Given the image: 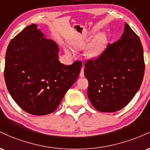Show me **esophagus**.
I'll return each mask as SVG.
<instances>
[{"instance_id": "obj_1", "label": "esophagus", "mask_w": 150, "mask_h": 150, "mask_svg": "<svg viewBox=\"0 0 150 150\" xmlns=\"http://www.w3.org/2000/svg\"><path fill=\"white\" fill-rule=\"evenodd\" d=\"M80 76L81 77H83L85 76V74H84V67H82V69H81V71H80Z\"/></svg>"}]
</instances>
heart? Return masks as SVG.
<instances>
[{"label":"heart","mask_w":150,"mask_h":150,"mask_svg":"<svg viewBox=\"0 0 150 150\" xmlns=\"http://www.w3.org/2000/svg\"><path fill=\"white\" fill-rule=\"evenodd\" d=\"M107 44V37L105 34H100L94 39L90 45L87 50V54L89 58L96 59L100 57L104 52ZM73 46L77 49H82L86 47L87 43L85 40L75 41L73 42ZM65 52L68 55L74 54L73 50L70 49L68 46L64 47Z\"/></svg>","instance_id":"b5f03b06"}]
</instances>
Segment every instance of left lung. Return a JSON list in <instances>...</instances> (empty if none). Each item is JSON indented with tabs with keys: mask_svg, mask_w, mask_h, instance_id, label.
Instances as JSON below:
<instances>
[{
	"mask_svg": "<svg viewBox=\"0 0 150 150\" xmlns=\"http://www.w3.org/2000/svg\"><path fill=\"white\" fill-rule=\"evenodd\" d=\"M85 67L87 95L94 108L101 112L119 111L143 80L145 65L140 38L125 23L119 40L108 44L100 57L87 61Z\"/></svg>",
	"mask_w": 150,
	"mask_h": 150,
	"instance_id": "left-lung-1",
	"label": "left lung"
}]
</instances>
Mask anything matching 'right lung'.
<instances>
[{"label":"right lung","mask_w":150,"mask_h":150,"mask_svg":"<svg viewBox=\"0 0 150 150\" xmlns=\"http://www.w3.org/2000/svg\"><path fill=\"white\" fill-rule=\"evenodd\" d=\"M82 62L65 65L58 60V46L32 24L10 41L4 77L8 92L26 112L44 116L56 110L75 83Z\"/></svg>","instance_id":"right-lung-1"}]
</instances>
